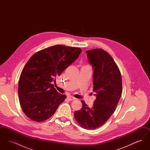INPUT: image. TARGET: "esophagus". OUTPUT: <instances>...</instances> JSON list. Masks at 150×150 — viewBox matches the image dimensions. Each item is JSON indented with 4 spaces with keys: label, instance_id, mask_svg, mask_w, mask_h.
<instances>
[{
    "label": "esophagus",
    "instance_id": "34e87169",
    "mask_svg": "<svg viewBox=\"0 0 150 150\" xmlns=\"http://www.w3.org/2000/svg\"><path fill=\"white\" fill-rule=\"evenodd\" d=\"M67 99L69 100H73L75 99V98H74V97H72L71 96H67Z\"/></svg>",
    "mask_w": 150,
    "mask_h": 150
}]
</instances>
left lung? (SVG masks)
Segmentation results:
<instances>
[{
    "instance_id": "left-lung-1",
    "label": "left lung",
    "mask_w": 150,
    "mask_h": 150,
    "mask_svg": "<svg viewBox=\"0 0 150 150\" xmlns=\"http://www.w3.org/2000/svg\"><path fill=\"white\" fill-rule=\"evenodd\" d=\"M86 53L93 69L96 99L92 107L82 100V108L74 112V116L81 127L92 130L103 125L115 111L121 97L122 79L117 65L106 51L100 48Z\"/></svg>"
}]
</instances>
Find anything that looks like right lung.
Wrapping results in <instances>:
<instances>
[{
	"mask_svg": "<svg viewBox=\"0 0 150 150\" xmlns=\"http://www.w3.org/2000/svg\"><path fill=\"white\" fill-rule=\"evenodd\" d=\"M78 47L56 45L34 54L24 66L18 81L22 110L33 121H45L54 114L66 98L58 93L52 81L78 58Z\"/></svg>",
	"mask_w": 150,
	"mask_h": 150,
	"instance_id": "obj_1",
	"label": "right lung"
}]
</instances>
